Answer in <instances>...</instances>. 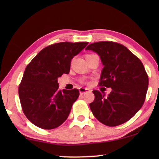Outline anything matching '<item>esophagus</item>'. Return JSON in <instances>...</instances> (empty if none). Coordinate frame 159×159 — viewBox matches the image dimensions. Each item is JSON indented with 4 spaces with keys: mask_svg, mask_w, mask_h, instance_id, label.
Masks as SVG:
<instances>
[{
    "mask_svg": "<svg viewBox=\"0 0 159 159\" xmlns=\"http://www.w3.org/2000/svg\"><path fill=\"white\" fill-rule=\"evenodd\" d=\"M80 94H84V93H85L86 92H90V90L88 88H80Z\"/></svg>",
    "mask_w": 159,
    "mask_h": 159,
    "instance_id": "34e87169",
    "label": "esophagus"
}]
</instances>
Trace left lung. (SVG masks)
<instances>
[{
  "label": "left lung",
  "instance_id": "obj_1",
  "mask_svg": "<svg viewBox=\"0 0 159 159\" xmlns=\"http://www.w3.org/2000/svg\"><path fill=\"white\" fill-rule=\"evenodd\" d=\"M86 50L96 52L103 69L99 85L112 89L107 97L99 90L90 108L103 125L115 127L127 122L144 103L148 88V76L141 61L125 45L111 41L89 45Z\"/></svg>",
  "mask_w": 159,
  "mask_h": 159
}]
</instances>
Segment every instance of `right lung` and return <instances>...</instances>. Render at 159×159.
Returning a JSON list of instances; mask_svg holds the SVG:
<instances>
[{
	"label": "right lung",
	"instance_id": "1",
	"mask_svg": "<svg viewBox=\"0 0 159 159\" xmlns=\"http://www.w3.org/2000/svg\"><path fill=\"white\" fill-rule=\"evenodd\" d=\"M88 44L62 42L50 45L26 67L19 95L24 114L33 125L52 129L68 118L80 92L76 88L59 90L58 78L69 74L71 59Z\"/></svg>",
	"mask_w": 159,
	"mask_h": 159
}]
</instances>
